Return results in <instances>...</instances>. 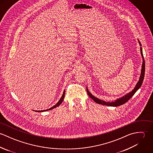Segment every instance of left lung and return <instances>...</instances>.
<instances>
[{
  "label": "left lung",
  "mask_w": 153,
  "mask_h": 153,
  "mask_svg": "<svg viewBox=\"0 0 153 153\" xmlns=\"http://www.w3.org/2000/svg\"><path fill=\"white\" fill-rule=\"evenodd\" d=\"M138 42L140 44V45L141 46V44L140 43V42L138 41ZM140 51H141V56L143 57V65H142V69H141V75L139 79L138 82H137L136 86L134 88V89H132V91H131L130 93H128V94H126V95H124V97H123L122 98H120L119 99H117V100H115L114 102H105L104 101L101 100L100 99H98V98L95 97L94 96H93L88 91V89L87 87V91L88 94L89 95V97L92 99L95 102L99 104H101V105H108V106H111V107H118L120 105H121L125 103H126L131 97L134 95V94L136 92V91L141 87L144 78V74H145V61H144V58L143 56V50H142V48L140 47Z\"/></svg>",
  "instance_id": "1"
}]
</instances>
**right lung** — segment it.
Returning <instances> with one entry per match:
<instances>
[{"label":"right lung","instance_id":"obj_1","mask_svg":"<svg viewBox=\"0 0 153 153\" xmlns=\"http://www.w3.org/2000/svg\"><path fill=\"white\" fill-rule=\"evenodd\" d=\"M65 91H64V93H63V95H62V97L61 98V99L59 100V101L56 103V105H55L54 106H53L52 107H51V108H49L48 109H46V110H41V111H37V112H43V111H48V110H51V109H52L53 108H56V107H57L58 106H59L60 104H61V103L62 102V101H63V100H64V97H65Z\"/></svg>","mask_w":153,"mask_h":153}]
</instances>
